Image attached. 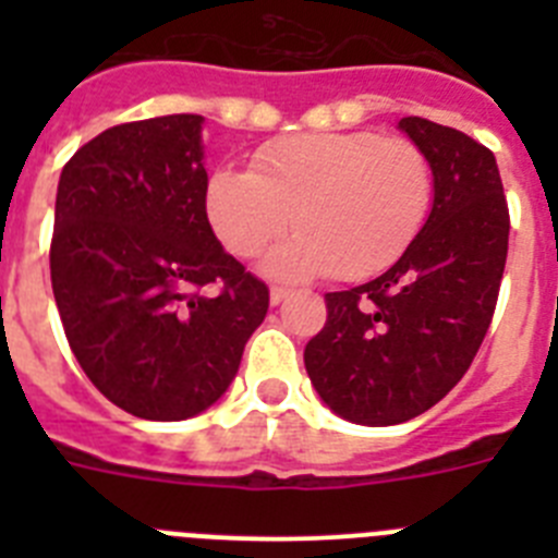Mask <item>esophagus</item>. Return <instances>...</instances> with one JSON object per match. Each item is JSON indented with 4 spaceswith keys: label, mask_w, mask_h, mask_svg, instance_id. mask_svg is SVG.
I'll use <instances>...</instances> for the list:
<instances>
[{
    "label": "esophagus",
    "mask_w": 558,
    "mask_h": 558,
    "mask_svg": "<svg viewBox=\"0 0 558 558\" xmlns=\"http://www.w3.org/2000/svg\"><path fill=\"white\" fill-rule=\"evenodd\" d=\"M288 295H290V290H284V288H270V304H274V307H276V304H282L284 299H288Z\"/></svg>",
    "instance_id": "34e87169"
}]
</instances>
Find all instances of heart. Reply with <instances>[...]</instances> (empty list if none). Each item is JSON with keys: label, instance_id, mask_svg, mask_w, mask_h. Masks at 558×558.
Listing matches in <instances>:
<instances>
[{"label": "heart", "instance_id": "heart-1", "mask_svg": "<svg viewBox=\"0 0 558 558\" xmlns=\"http://www.w3.org/2000/svg\"><path fill=\"white\" fill-rule=\"evenodd\" d=\"M433 206V167L411 140L374 131L295 133L270 142L251 170H215L206 215L234 256L263 254L265 274L302 279L327 270L366 279L405 254Z\"/></svg>", "mask_w": 558, "mask_h": 558}]
</instances>
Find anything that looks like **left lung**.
Returning <instances> with one entry per match:
<instances>
[{
	"label": "left lung",
	"mask_w": 558,
	"mask_h": 558,
	"mask_svg": "<svg viewBox=\"0 0 558 558\" xmlns=\"http://www.w3.org/2000/svg\"><path fill=\"white\" fill-rule=\"evenodd\" d=\"M397 128L433 167L430 215L386 274L327 293V324L304 349L324 405L366 427L408 422L456 388L492 324L509 254L495 153L422 117Z\"/></svg>",
	"instance_id": "left-lung-1"
}]
</instances>
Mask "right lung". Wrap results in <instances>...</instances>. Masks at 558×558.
I'll return each instance as SVG.
<instances>
[{"instance_id": "right-lung-1", "label": "right lung", "mask_w": 558, "mask_h": 558, "mask_svg": "<svg viewBox=\"0 0 558 558\" xmlns=\"http://www.w3.org/2000/svg\"><path fill=\"white\" fill-rule=\"evenodd\" d=\"M201 131L198 113L113 125L58 181L49 274L63 332L97 391L150 422L215 405L268 313V288L206 218Z\"/></svg>"}]
</instances>
